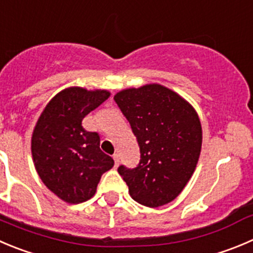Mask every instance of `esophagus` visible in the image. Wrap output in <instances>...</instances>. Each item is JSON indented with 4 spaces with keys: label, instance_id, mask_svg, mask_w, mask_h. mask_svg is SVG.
Instances as JSON below:
<instances>
[{
    "label": "esophagus",
    "instance_id": "34e87169",
    "mask_svg": "<svg viewBox=\"0 0 253 253\" xmlns=\"http://www.w3.org/2000/svg\"><path fill=\"white\" fill-rule=\"evenodd\" d=\"M113 159H114V163H115V165H119V155H118V154H114V155H113Z\"/></svg>",
    "mask_w": 253,
    "mask_h": 253
}]
</instances>
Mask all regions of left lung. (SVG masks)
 <instances>
[{
  "label": "left lung",
  "instance_id": "obj_1",
  "mask_svg": "<svg viewBox=\"0 0 253 253\" xmlns=\"http://www.w3.org/2000/svg\"><path fill=\"white\" fill-rule=\"evenodd\" d=\"M114 100L130 123L140 163L118 172L136 203L159 208L171 203L191 179L200 158L203 128L196 110L161 84L123 89Z\"/></svg>",
  "mask_w": 253,
  "mask_h": 253
}]
</instances>
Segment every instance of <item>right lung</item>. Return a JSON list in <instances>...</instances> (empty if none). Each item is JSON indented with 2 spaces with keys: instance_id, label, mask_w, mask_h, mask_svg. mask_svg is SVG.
<instances>
[{
  "instance_id": "1",
  "label": "right lung",
  "mask_w": 253,
  "mask_h": 253,
  "mask_svg": "<svg viewBox=\"0 0 253 253\" xmlns=\"http://www.w3.org/2000/svg\"><path fill=\"white\" fill-rule=\"evenodd\" d=\"M110 97L104 89H63L49 100L32 133L35 168L43 184L68 204L94 196L100 177L114 160L99 148L97 133L84 130L82 120Z\"/></svg>"
}]
</instances>
